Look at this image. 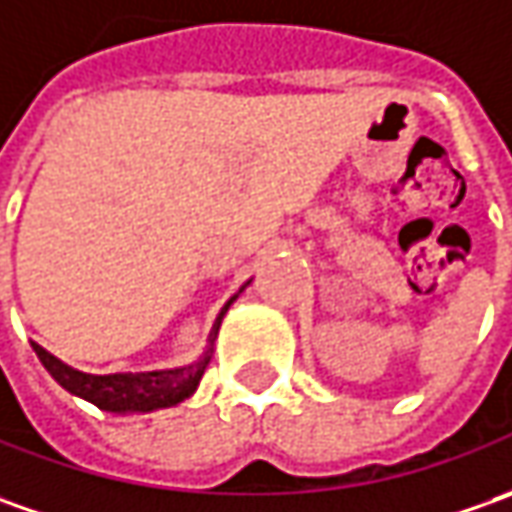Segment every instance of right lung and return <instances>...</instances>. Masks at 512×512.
I'll return each mask as SVG.
<instances>
[{"label": "right lung", "mask_w": 512, "mask_h": 512, "mask_svg": "<svg viewBox=\"0 0 512 512\" xmlns=\"http://www.w3.org/2000/svg\"><path fill=\"white\" fill-rule=\"evenodd\" d=\"M229 309V306H226ZM221 311V317L226 314ZM221 317L215 323V331L221 326ZM212 331V337H215ZM36 357L42 360L50 377L62 385L64 391L76 394V397L93 402L101 411H155V408H169V405H178L184 402L203 377V368L209 362V351L206 357L198 360L195 365H186V368H175V371H150V374H81L76 368L59 362L53 354H47L42 345L33 343Z\"/></svg>", "instance_id": "obj_1"}]
</instances>
